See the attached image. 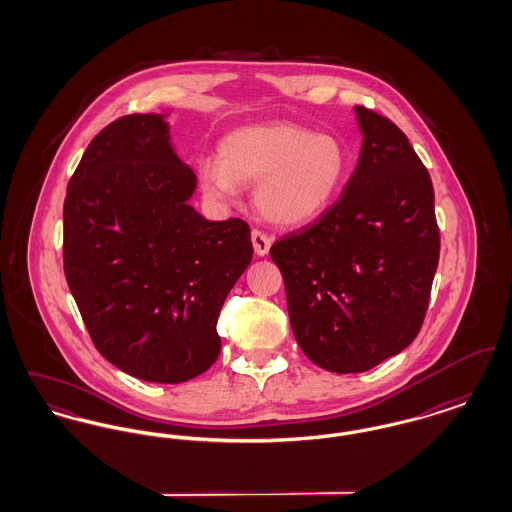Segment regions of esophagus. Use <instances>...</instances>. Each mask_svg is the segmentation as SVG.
Returning <instances> with one entry per match:
<instances>
[{
    "label": "esophagus",
    "mask_w": 512,
    "mask_h": 512,
    "mask_svg": "<svg viewBox=\"0 0 512 512\" xmlns=\"http://www.w3.org/2000/svg\"><path fill=\"white\" fill-rule=\"evenodd\" d=\"M251 242H253V249L259 257H265L272 245V236H268L267 232L263 230H253L251 232Z\"/></svg>",
    "instance_id": "esophagus-1"
}]
</instances>
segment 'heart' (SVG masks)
<instances>
[{
    "mask_svg": "<svg viewBox=\"0 0 512 512\" xmlns=\"http://www.w3.org/2000/svg\"><path fill=\"white\" fill-rule=\"evenodd\" d=\"M199 180L217 201H230L240 184H254L255 207L265 219L297 226L317 219L347 176V151L338 136L274 122L245 126L220 142V159L199 163Z\"/></svg>",
    "mask_w": 512,
    "mask_h": 512,
    "instance_id": "obj_1",
    "label": "heart"
}]
</instances>
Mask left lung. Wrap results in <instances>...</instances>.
Returning <instances> with one entry per match:
<instances>
[{"instance_id":"left-lung-1","label":"left lung","mask_w":512,"mask_h":512,"mask_svg":"<svg viewBox=\"0 0 512 512\" xmlns=\"http://www.w3.org/2000/svg\"><path fill=\"white\" fill-rule=\"evenodd\" d=\"M355 113L363 147L340 199L270 247L295 340L338 374L380 365L418 336L439 261L430 174L390 119Z\"/></svg>"}]
</instances>
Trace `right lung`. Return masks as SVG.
<instances>
[{
	"instance_id": "1",
	"label": "right lung",
	"mask_w": 512,
	"mask_h": 512,
	"mask_svg": "<svg viewBox=\"0 0 512 512\" xmlns=\"http://www.w3.org/2000/svg\"><path fill=\"white\" fill-rule=\"evenodd\" d=\"M165 115H126L84 151L63 205V267L99 353L155 384L217 361L222 303L253 257L242 219H203Z\"/></svg>"
}]
</instances>
